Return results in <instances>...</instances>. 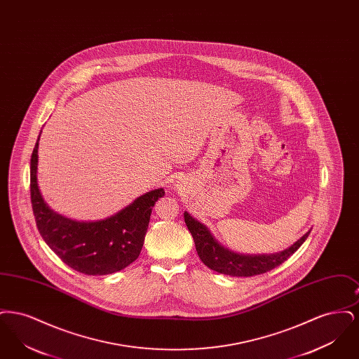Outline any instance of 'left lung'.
Instances as JSON below:
<instances>
[{"label":"left lung","instance_id":"1","mask_svg":"<svg viewBox=\"0 0 359 359\" xmlns=\"http://www.w3.org/2000/svg\"><path fill=\"white\" fill-rule=\"evenodd\" d=\"M184 222L187 224L189 233L192 234L198 256L205 266L218 273L236 277H250L272 271L276 266L285 262L303 245V242L307 239L308 234L311 233L308 231L307 234L296 241L284 252L271 256H243L224 249L214 239L205 224L195 221L187 211L184 212Z\"/></svg>","mask_w":359,"mask_h":359}]
</instances>
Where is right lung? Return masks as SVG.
Instances as JSON below:
<instances>
[{
	"mask_svg": "<svg viewBox=\"0 0 359 359\" xmlns=\"http://www.w3.org/2000/svg\"><path fill=\"white\" fill-rule=\"evenodd\" d=\"M37 148L31 156V202L40 236L65 264L76 272L103 276L125 269L140 256L152 208L164 189L157 188L137 198L116 215L98 222L65 218L44 202L37 186Z\"/></svg>",
	"mask_w": 359,
	"mask_h": 359,
	"instance_id": "add662e5",
	"label": "right lung"
}]
</instances>
